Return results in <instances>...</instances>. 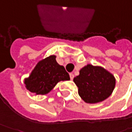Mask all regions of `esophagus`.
Here are the masks:
<instances>
[{"label": "esophagus", "instance_id": "34e87169", "mask_svg": "<svg viewBox=\"0 0 132 132\" xmlns=\"http://www.w3.org/2000/svg\"><path fill=\"white\" fill-rule=\"evenodd\" d=\"M69 76H70V79H71V80H72V79H73V78H74V75H73V73H70V74H69Z\"/></svg>", "mask_w": 132, "mask_h": 132}]
</instances>
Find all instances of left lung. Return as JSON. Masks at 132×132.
Wrapping results in <instances>:
<instances>
[{
  "instance_id": "8db88e82",
  "label": "left lung",
  "mask_w": 132,
  "mask_h": 132,
  "mask_svg": "<svg viewBox=\"0 0 132 132\" xmlns=\"http://www.w3.org/2000/svg\"><path fill=\"white\" fill-rule=\"evenodd\" d=\"M78 93L86 103L95 104L105 100L116 87V78L107 69L100 66L87 64L73 79Z\"/></svg>"
}]
</instances>
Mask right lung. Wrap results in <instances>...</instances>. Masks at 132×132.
<instances>
[{
  "instance_id": "right-lung-1",
  "label": "right lung",
  "mask_w": 132,
  "mask_h": 132,
  "mask_svg": "<svg viewBox=\"0 0 132 132\" xmlns=\"http://www.w3.org/2000/svg\"><path fill=\"white\" fill-rule=\"evenodd\" d=\"M51 55L39 61L30 76L24 79L25 87L35 95H46L60 81L69 80V75Z\"/></svg>"
}]
</instances>
